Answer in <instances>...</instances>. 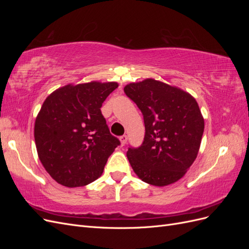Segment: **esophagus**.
<instances>
[{
    "mask_svg": "<svg viewBox=\"0 0 249 249\" xmlns=\"http://www.w3.org/2000/svg\"><path fill=\"white\" fill-rule=\"evenodd\" d=\"M119 139H120V143H122V145L124 146L127 141V136H126V135H123V136H120Z\"/></svg>",
    "mask_w": 249,
    "mask_h": 249,
    "instance_id": "34e87169",
    "label": "esophagus"
}]
</instances>
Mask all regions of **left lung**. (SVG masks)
Masks as SVG:
<instances>
[{
  "label": "left lung",
  "mask_w": 249,
  "mask_h": 249,
  "mask_svg": "<svg viewBox=\"0 0 249 249\" xmlns=\"http://www.w3.org/2000/svg\"><path fill=\"white\" fill-rule=\"evenodd\" d=\"M124 93L143 114L142 144L126 157L143 182L163 187L182 178L196 159L205 122L194 97L154 79L130 83Z\"/></svg>",
  "instance_id": "obj_1"
}]
</instances>
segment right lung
Returning <instances> with one entry per match:
<instances>
[{"mask_svg":"<svg viewBox=\"0 0 249 249\" xmlns=\"http://www.w3.org/2000/svg\"><path fill=\"white\" fill-rule=\"evenodd\" d=\"M116 82L69 84L52 92L35 120L39 160L65 187L86 186L99 178L108 158L120 144L112 136L101 107Z\"/></svg>","mask_w":249,"mask_h":249,"instance_id":"right-lung-1","label":"right lung"}]
</instances>
